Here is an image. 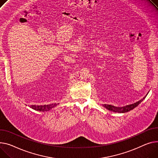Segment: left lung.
I'll return each instance as SVG.
<instances>
[{"mask_svg": "<svg viewBox=\"0 0 158 158\" xmlns=\"http://www.w3.org/2000/svg\"><path fill=\"white\" fill-rule=\"evenodd\" d=\"M145 97H146V96L144 97L143 98V99L139 100L137 102L134 103L131 105H128V106H124V107H115L114 106H112V105H108V104H104V105H103V106L105 108H106L107 110H109L110 111H113L115 112H119V113H124V112H127L128 111H130L131 110H133L136 107H137L145 99Z\"/></svg>", "mask_w": 158, "mask_h": 158, "instance_id": "left-lung-1", "label": "left lung"}]
</instances>
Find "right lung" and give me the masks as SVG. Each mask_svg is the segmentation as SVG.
Here are the masks:
<instances>
[{
  "label": "right lung",
  "instance_id": "right-lung-1",
  "mask_svg": "<svg viewBox=\"0 0 158 158\" xmlns=\"http://www.w3.org/2000/svg\"><path fill=\"white\" fill-rule=\"evenodd\" d=\"M57 105L56 103L55 104H49V105H44V106H30L29 107L31 109H33L34 110H37V111H43V112H45V111H49L51 109H52V108H54Z\"/></svg>",
  "mask_w": 158,
  "mask_h": 158
}]
</instances>
